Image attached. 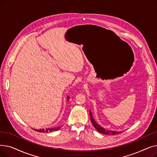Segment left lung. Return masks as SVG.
<instances>
[{"mask_svg":"<svg viewBox=\"0 0 157 157\" xmlns=\"http://www.w3.org/2000/svg\"><path fill=\"white\" fill-rule=\"evenodd\" d=\"M90 119H91V121L94 127L95 128V129L98 132H101L102 134H107V135H116V134H120V133L121 132H114V131H111V130H105L104 128H103L102 127H101V126L98 125L97 123L95 122V121L94 120L92 115V114L90 112Z\"/></svg>","mask_w":157,"mask_h":157,"instance_id":"1","label":"left lung"}]
</instances>
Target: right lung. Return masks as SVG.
Returning a JSON list of instances; mask_svg holds the SVG:
<instances>
[{"label": "right lung", "instance_id": "1", "mask_svg": "<svg viewBox=\"0 0 157 157\" xmlns=\"http://www.w3.org/2000/svg\"><path fill=\"white\" fill-rule=\"evenodd\" d=\"M69 97H68V100H69ZM61 128V127H57V128H47V129H46V130H44V129H42V130H35L36 131H37V132H53V131H54V130H59V129H60Z\"/></svg>", "mask_w": 157, "mask_h": 157}]
</instances>
